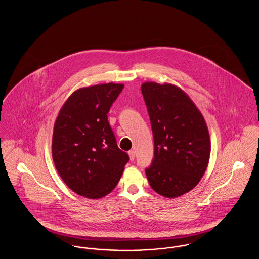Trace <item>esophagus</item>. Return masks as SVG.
Returning <instances> with one entry per match:
<instances>
[{"mask_svg": "<svg viewBox=\"0 0 259 259\" xmlns=\"http://www.w3.org/2000/svg\"><path fill=\"white\" fill-rule=\"evenodd\" d=\"M128 154H129V157H130V160H134L135 159V155L136 152L134 150H130L129 152H128Z\"/></svg>", "mask_w": 259, "mask_h": 259, "instance_id": "obj_1", "label": "esophagus"}]
</instances>
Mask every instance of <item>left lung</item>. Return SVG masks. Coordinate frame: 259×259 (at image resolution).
<instances>
[{
	"mask_svg": "<svg viewBox=\"0 0 259 259\" xmlns=\"http://www.w3.org/2000/svg\"><path fill=\"white\" fill-rule=\"evenodd\" d=\"M141 89L154 140V158L146 169L148 183L164 197L181 196L198 185L208 167L207 124L181 88L145 82Z\"/></svg>",
	"mask_w": 259,
	"mask_h": 259,
	"instance_id": "left-lung-1",
	"label": "left lung"
}]
</instances>
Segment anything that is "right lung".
I'll use <instances>...</instances> for the list:
<instances>
[{
  "label": "right lung",
  "mask_w": 259,
  "mask_h": 259,
  "mask_svg": "<svg viewBox=\"0 0 259 259\" xmlns=\"http://www.w3.org/2000/svg\"><path fill=\"white\" fill-rule=\"evenodd\" d=\"M123 87L111 82L75 90L54 123L51 149L55 168L80 196L98 199L109 194L129 161L108 121V112Z\"/></svg>",
  "instance_id": "obj_1"
}]
</instances>
